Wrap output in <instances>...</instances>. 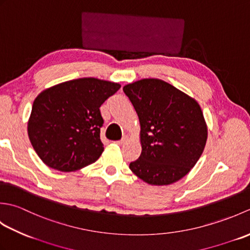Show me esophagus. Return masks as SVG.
<instances>
[{"mask_svg": "<svg viewBox=\"0 0 250 250\" xmlns=\"http://www.w3.org/2000/svg\"><path fill=\"white\" fill-rule=\"evenodd\" d=\"M128 141H129V136H128V135H124V136H122V139H121L120 141L117 142V144H118V145H122V144H125V143H126Z\"/></svg>", "mask_w": 250, "mask_h": 250, "instance_id": "34e87169", "label": "esophagus"}]
</instances>
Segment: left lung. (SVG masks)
<instances>
[{
  "mask_svg": "<svg viewBox=\"0 0 250 250\" xmlns=\"http://www.w3.org/2000/svg\"><path fill=\"white\" fill-rule=\"evenodd\" d=\"M124 91L141 125L142 153L130 169L151 186L178 182L199 161L206 145L207 125L199 103L157 78L128 83Z\"/></svg>",
  "mask_w": 250,
  "mask_h": 250,
  "instance_id": "left-lung-1",
  "label": "left lung"
}]
</instances>
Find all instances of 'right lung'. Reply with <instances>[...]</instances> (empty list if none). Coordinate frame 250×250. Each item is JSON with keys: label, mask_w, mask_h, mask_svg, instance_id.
<instances>
[{"label": "right lung", "mask_w": 250, "mask_h": 250, "mask_svg": "<svg viewBox=\"0 0 250 250\" xmlns=\"http://www.w3.org/2000/svg\"><path fill=\"white\" fill-rule=\"evenodd\" d=\"M120 83L84 77L55 84L35 98L28 135L47 167L74 172L92 164L104 150L100 107Z\"/></svg>", "instance_id": "obj_1"}]
</instances>
